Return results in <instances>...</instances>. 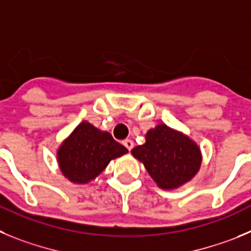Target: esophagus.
Here are the masks:
<instances>
[{
    "label": "esophagus",
    "mask_w": 251,
    "mask_h": 251,
    "mask_svg": "<svg viewBox=\"0 0 251 251\" xmlns=\"http://www.w3.org/2000/svg\"><path fill=\"white\" fill-rule=\"evenodd\" d=\"M123 144H124V146H125V148L127 149L128 151H131V150H132V148H134V141H132V140H130V139L124 140Z\"/></svg>",
    "instance_id": "obj_1"
}]
</instances>
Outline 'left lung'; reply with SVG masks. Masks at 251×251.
I'll return each instance as SVG.
<instances>
[{
    "instance_id": "1",
    "label": "left lung",
    "mask_w": 251,
    "mask_h": 251,
    "mask_svg": "<svg viewBox=\"0 0 251 251\" xmlns=\"http://www.w3.org/2000/svg\"><path fill=\"white\" fill-rule=\"evenodd\" d=\"M162 189H176L191 180L200 169L201 153L195 142L166 125L146 134V142L131 150Z\"/></svg>"
}]
</instances>
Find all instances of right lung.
<instances>
[{
    "instance_id": "add662e5",
    "label": "right lung",
    "mask_w": 251,
    "mask_h": 251,
    "mask_svg": "<svg viewBox=\"0 0 251 251\" xmlns=\"http://www.w3.org/2000/svg\"><path fill=\"white\" fill-rule=\"evenodd\" d=\"M126 152L127 149L114 140L110 132H102L85 121L62 142L57 159L66 177L85 184L100 175L112 159Z\"/></svg>"
}]
</instances>
